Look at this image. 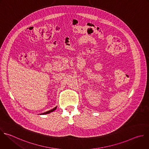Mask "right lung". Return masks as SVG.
I'll list each match as a JSON object with an SVG mask.
<instances>
[{
    "label": "right lung",
    "instance_id": "right-lung-1",
    "mask_svg": "<svg viewBox=\"0 0 149 149\" xmlns=\"http://www.w3.org/2000/svg\"><path fill=\"white\" fill-rule=\"evenodd\" d=\"M57 107H55L54 108H53V109H51V110H49V111H47V112H44V113H41V114H40V115H46V114L50 113L51 112H53V111H54L57 109Z\"/></svg>",
    "mask_w": 149,
    "mask_h": 149
}]
</instances>
